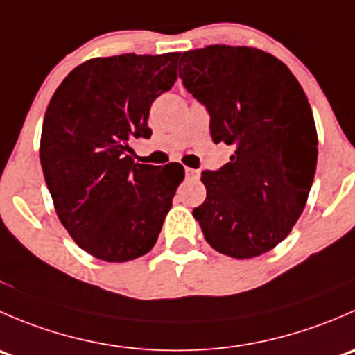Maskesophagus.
I'll return each mask as SVG.
<instances>
[{
	"label": "esophagus",
	"mask_w": 355,
	"mask_h": 355,
	"mask_svg": "<svg viewBox=\"0 0 355 355\" xmlns=\"http://www.w3.org/2000/svg\"><path fill=\"white\" fill-rule=\"evenodd\" d=\"M185 178L187 180H198L199 171L194 170V168H185Z\"/></svg>",
	"instance_id": "1"
}]
</instances>
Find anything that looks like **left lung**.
<instances>
[{"instance_id":"8db88e82","label":"left lung","mask_w":355,"mask_h":355,"mask_svg":"<svg viewBox=\"0 0 355 355\" xmlns=\"http://www.w3.org/2000/svg\"><path fill=\"white\" fill-rule=\"evenodd\" d=\"M178 75L209 113L213 141L234 148L220 170L202 171L207 196L192 214L218 252L261 256L290 234L313 185L318 135L309 101L285 63L247 46L184 53Z\"/></svg>"}]
</instances>
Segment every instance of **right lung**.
<instances>
[{
  "label": "right lung",
  "instance_id": "obj_1",
  "mask_svg": "<svg viewBox=\"0 0 355 355\" xmlns=\"http://www.w3.org/2000/svg\"><path fill=\"white\" fill-rule=\"evenodd\" d=\"M180 53L92 58L70 71L42 121L41 166L56 214L85 252L125 263L153 249L184 166L135 164L153 101L177 80Z\"/></svg>",
  "mask_w": 355,
  "mask_h": 355
}]
</instances>
